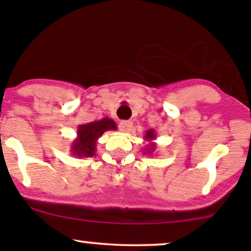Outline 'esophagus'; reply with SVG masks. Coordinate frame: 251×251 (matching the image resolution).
I'll use <instances>...</instances> for the list:
<instances>
[{"mask_svg": "<svg viewBox=\"0 0 251 251\" xmlns=\"http://www.w3.org/2000/svg\"><path fill=\"white\" fill-rule=\"evenodd\" d=\"M119 128L122 132H129L132 128V122L131 121H122L120 122Z\"/></svg>", "mask_w": 251, "mask_h": 251, "instance_id": "34e87169", "label": "esophagus"}]
</instances>
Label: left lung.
<instances>
[{
    "label": "left lung",
    "instance_id": "obj_1",
    "mask_svg": "<svg viewBox=\"0 0 251 251\" xmlns=\"http://www.w3.org/2000/svg\"><path fill=\"white\" fill-rule=\"evenodd\" d=\"M154 139H156L155 130H154V129L147 130L145 136H144V140L149 142V145H146L145 152H144V154H147V155H152V153L156 150V144L153 142Z\"/></svg>",
    "mask_w": 251,
    "mask_h": 251
}]
</instances>
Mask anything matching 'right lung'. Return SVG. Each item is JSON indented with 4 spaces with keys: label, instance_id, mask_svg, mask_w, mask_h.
Returning <instances> with one entry per match:
<instances>
[{
    "label": "right lung",
    "instance_id": "right-lung-1",
    "mask_svg": "<svg viewBox=\"0 0 251 251\" xmlns=\"http://www.w3.org/2000/svg\"><path fill=\"white\" fill-rule=\"evenodd\" d=\"M114 120L104 118L98 121L89 122L77 126L76 138L71 145L72 155L76 157H92L96 155L98 139L105 131L116 130Z\"/></svg>",
    "mask_w": 251,
    "mask_h": 251
}]
</instances>
